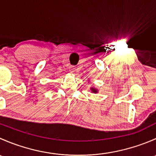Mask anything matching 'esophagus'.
<instances>
[{"mask_svg": "<svg viewBox=\"0 0 156 156\" xmlns=\"http://www.w3.org/2000/svg\"><path fill=\"white\" fill-rule=\"evenodd\" d=\"M75 69H76V68H75L74 66H71L69 67V71H70L71 72H74L75 71Z\"/></svg>", "mask_w": 156, "mask_h": 156, "instance_id": "34e87169", "label": "esophagus"}]
</instances>
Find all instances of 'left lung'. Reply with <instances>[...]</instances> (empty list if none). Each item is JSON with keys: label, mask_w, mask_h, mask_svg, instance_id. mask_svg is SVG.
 I'll use <instances>...</instances> for the list:
<instances>
[{"label": "left lung", "mask_w": 156, "mask_h": 156, "mask_svg": "<svg viewBox=\"0 0 156 156\" xmlns=\"http://www.w3.org/2000/svg\"><path fill=\"white\" fill-rule=\"evenodd\" d=\"M90 90H91V93H94V94H97V93H98V90L94 87H90Z\"/></svg>", "instance_id": "1"}]
</instances>
